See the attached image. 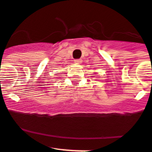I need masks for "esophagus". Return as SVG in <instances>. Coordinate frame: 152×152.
Instances as JSON below:
<instances>
[{
    "mask_svg": "<svg viewBox=\"0 0 152 152\" xmlns=\"http://www.w3.org/2000/svg\"><path fill=\"white\" fill-rule=\"evenodd\" d=\"M74 62L76 63H77V64H80V63H82V60L81 59H76V60H74Z\"/></svg>",
    "mask_w": 152,
    "mask_h": 152,
    "instance_id": "34e87169",
    "label": "esophagus"
}]
</instances>
